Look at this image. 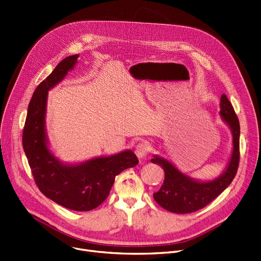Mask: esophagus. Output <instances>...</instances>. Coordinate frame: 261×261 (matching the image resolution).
Returning <instances> with one entry per match:
<instances>
[{"label": "esophagus", "instance_id": "34e87169", "mask_svg": "<svg viewBox=\"0 0 261 261\" xmlns=\"http://www.w3.org/2000/svg\"><path fill=\"white\" fill-rule=\"evenodd\" d=\"M148 152V146L145 143H139L135 147V153L138 156V159H144Z\"/></svg>", "mask_w": 261, "mask_h": 261}]
</instances>
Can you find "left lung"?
Here are the masks:
<instances>
[{"instance_id":"left-lung-1","label":"left lung","mask_w":261,"mask_h":261,"mask_svg":"<svg viewBox=\"0 0 261 261\" xmlns=\"http://www.w3.org/2000/svg\"><path fill=\"white\" fill-rule=\"evenodd\" d=\"M219 115L232 134V151L224 171L211 179H198L179 170L170 160L152 154L151 163L161 166L165 172L162 187L155 193V202L167 211L184 214L204 208L222 193L233 181L239 163V121L225 94L220 97Z\"/></svg>"}]
</instances>
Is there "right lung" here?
Segmentation results:
<instances>
[{
  "instance_id": "add662e5",
  "label": "right lung",
  "mask_w": 261,
  "mask_h": 261,
  "mask_svg": "<svg viewBox=\"0 0 261 261\" xmlns=\"http://www.w3.org/2000/svg\"><path fill=\"white\" fill-rule=\"evenodd\" d=\"M79 54L66 57L36 88L28 107L23 148L38 189L56 204L74 211H90L109 196L115 177L139 161L130 149L83 162H63L51 150L46 129L48 92L77 65Z\"/></svg>"
}]
</instances>
